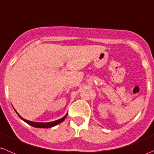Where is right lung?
<instances>
[{"instance_id": "add662e5", "label": "right lung", "mask_w": 154, "mask_h": 154, "mask_svg": "<svg viewBox=\"0 0 154 154\" xmlns=\"http://www.w3.org/2000/svg\"><path fill=\"white\" fill-rule=\"evenodd\" d=\"M16 112L17 113V115H19V118H20L22 121H24L25 123H27V124H29V125L32 126V127H36V128H50V127H54V126L57 125V124H60L61 122H63V121L66 119V116H67V114H66L64 117H63V118H60V119L57 120V121H52V122H48V123H41V122H33V121H27V120L24 119L23 118H22V117H21L20 115L18 114V112H16Z\"/></svg>"}]
</instances>
